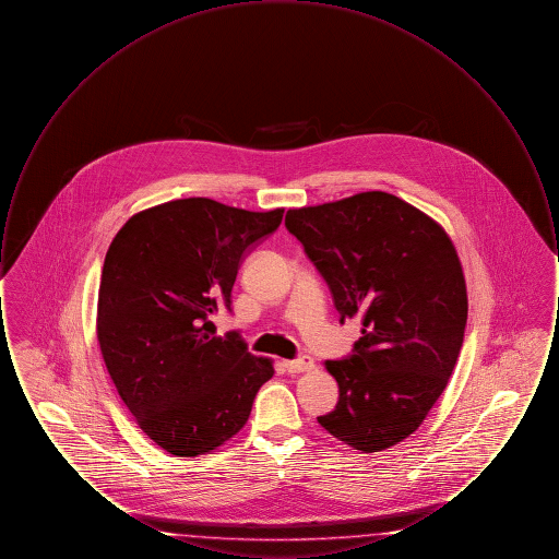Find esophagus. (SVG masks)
Instances as JSON below:
<instances>
[{
    "mask_svg": "<svg viewBox=\"0 0 559 559\" xmlns=\"http://www.w3.org/2000/svg\"><path fill=\"white\" fill-rule=\"evenodd\" d=\"M283 367H285V371L287 372H308L314 369V358H310V356H301V358H297V360H285L283 362Z\"/></svg>",
    "mask_w": 559,
    "mask_h": 559,
    "instance_id": "esophagus-1",
    "label": "esophagus"
}]
</instances>
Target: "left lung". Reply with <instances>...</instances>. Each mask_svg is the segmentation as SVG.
I'll use <instances>...</instances> for the list:
<instances>
[{
	"mask_svg": "<svg viewBox=\"0 0 559 559\" xmlns=\"http://www.w3.org/2000/svg\"><path fill=\"white\" fill-rule=\"evenodd\" d=\"M285 226L326 281L340 320L362 322L354 354L324 362L340 400L319 424L354 451H385L424 424L463 346L456 249L436 219L381 190L289 210Z\"/></svg>",
	"mask_w": 559,
	"mask_h": 559,
	"instance_id": "left-lung-1",
	"label": "left lung"
}]
</instances>
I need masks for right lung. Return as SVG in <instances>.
I'll use <instances>...</instances> for the list:
<instances>
[{
	"mask_svg": "<svg viewBox=\"0 0 559 559\" xmlns=\"http://www.w3.org/2000/svg\"><path fill=\"white\" fill-rule=\"evenodd\" d=\"M283 212L178 199L132 215L108 247L100 352L135 424L169 454H205L237 436L274 374L237 333L219 337L213 319L230 310L245 251Z\"/></svg>",
	"mask_w": 559,
	"mask_h": 559,
	"instance_id": "1",
	"label": "right lung"
}]
</instances>
